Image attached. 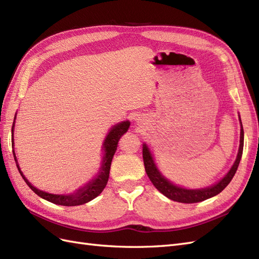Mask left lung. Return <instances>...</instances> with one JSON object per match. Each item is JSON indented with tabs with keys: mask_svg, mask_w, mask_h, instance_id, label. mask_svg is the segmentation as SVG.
Instances as JSON below:
<instances>
[{
	"mask_svg": "<svg viewBox=\"0 0 259 259\" xmlns=\"http://www.w3.org/2000/svg\"><path fill=\"white\" fill-rule=\"evenodd\" d=\"M241 122V119H240ZM243 144H244V131H243V126L241 123V135H240V148H239V152L236 162L233 163V165L231 169L228 171L221 182L215 184L214 186L204 188V189H195V190H190V189H185V188L178 187L171 184L169 180H167L165 177L162 176V174L156 168L155 164L153 162L152 156L150 154V151L147 148L146 145L143 147V158H144V164H145V169L146 173L149 177V179L151 180V183L153 186L158 189L161 193H163L165 197L168 199L180 202V203H197L204 201L206 199H209L214 195L221 193L225 188L229 185L231 182V179L233 178L234 174L238 169L239 163L241 161V156L243 152Z\"/></svg>",
	"mask_w": 259,
	"mask_h": 259,
	"instance_id": "1",
	"label": "left lung"
}]
</instances>
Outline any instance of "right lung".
Here are the masks:
<instances>
[{"label":"right lung","mask_w":259,"mask_h":259,"mask_svg":"<svg viewBox=\"0 0 259 259\" xmlns=\"http://www.w3.org/2000/svg\"><path fill=\"white\" fill-rule=\"evenodd\" d=\"M16 119V116H15ZM14 127V124H13ZM130 127V122H122L120 124L115 125L114 127H112V130L109 133L105 143H104V149H105V156L103 160V166L100 168L99 174L96 176V178L90 182L85 187L81 188V189L77 190L75 193L73 194H52V193H48L44 192L42 190L36 189L35 187H33L32 185L30 184V182H28L27 178L22 175L21 170L19 168L18 162L16 160V155H15V151L13 150L14 153V159L15 162H16V165L18 167V170L20 175L22 176L23 180H25L26 184L30 187V189L32 190L33 192H35L38 197L43 198L44 200H48L54 204H58V205H64V206H76V205H82L88 203L90 201H92L93 199H95L96 197L103 192V190L105 189V187L108 183L109 179V173H110V167H111V162H112V158L114 155V152L116 150L117 147V143L121 138L122 135H124L125 133L127 132ZM13 146H14V139H13Z\"/></svg>","instance_id":"add662e5"}]
</instances>
